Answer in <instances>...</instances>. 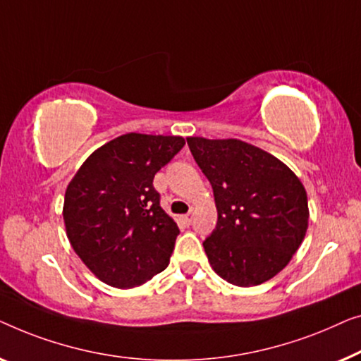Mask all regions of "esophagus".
Segmentation results:
<instances>
[{
  "mask_svg": "<svg viewBox=\"0 0 361 361\" xmlns=\"http://www.w3.org/2000/svg\"><path fill=\"white\" fill-rule=\"evenodd\" d=\"M191 221H192V212H190V214H186V216H183V222H185V224L190 226Z\"/></svg>",
  "mask_w": 361,
  "mask_h": 361,
  "instance_id": "34e87169",
  "label": "esophagus"
}]
</instances>
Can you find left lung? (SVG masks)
Instances as JSON below:
<instances>
[{
  "label": "left lung",
  "mask_w": 361,
  "mask_h": 361,
  "mask_svg": "<svg viewBox=\"0 0 361 361\" xmlns=\"http://www.w3.org/2000/svg\"><path fill=\"white\" fill-rule=\"evenodd\" d=\"M186 140L214 191L217 226L202 242L211 268L242 288L271 280L306 237L301 180L275 155L243 140Z\"/></svg>",
  "instance_id": "obj_1"
}]
</instances>
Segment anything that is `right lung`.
<instances>
[{"instance_id":"add662e5","label":"right lung","mask_w":361,"mask_h":361,"mask_svg":"<svg viewBox=\"0 0 361 361\" xmlns=\"http://www.w3.org/2000/svg\"><path fill=\"white\" fill-rule=\"evenodd\" d=\"M183 145L180 135L129 132L96 149L68 183L65 231L98 280L130 289L169 267L180 231L152 183Z\"/></svg>"}]
</instances>
